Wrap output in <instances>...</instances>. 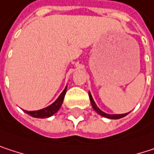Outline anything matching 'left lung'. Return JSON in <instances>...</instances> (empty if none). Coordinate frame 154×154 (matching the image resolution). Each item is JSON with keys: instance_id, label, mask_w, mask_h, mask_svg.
Instances as JSON below:
<instances>
[{"instance_id": "1", "label": "left lung", "mask_w": 154, "mask_h": 154, "mask_svg": "<svg viewBox=\"0 0 154 154\" xmlns=\"http://www.w3.org/2000/svg\"><path fill=\"white\" fill-rule=\"evenodd\" d=\"M89 97H90V100H91V106L93 107V109H95V111H96L98 114H100V116H105V117L111 118V119H118V118H121V117L125 116L128 114V113H126V114H121V115H109V114H106V113H104L103 111H101V110L96 106V104H95V102H94V100H93V99H92V97H91V94L90 92H89Z\"/></svg>"}]
</instances>
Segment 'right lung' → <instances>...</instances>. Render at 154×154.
<instances>
[{
  "mask_svg": "<svg viewBox=\"0 0 154 154\" xmlns=\"http://www.w3.org/2000/svg\"><path fill=\"white\" fill-rule=\"evenodd\" d=\"M66 90H67V87L61 93V95L58 97V99L49 107L43 109H40V110H37V111H27V110H25V112L31 116H33V117H38V118H45V117L51 116L54 113H56L59 110V109L61 108L62 103H63V99H64V96H65V93H66Z\"/></svg>",
  "mask_w": 154,
  "mask_h": 154,
  "instance_id": "right-lung-1",
  "label": "right lung"
}]
</instances>
